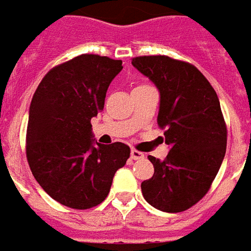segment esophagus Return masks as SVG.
I'll use <instances>...</instances> for the list:
<instances>
[{"instance_id":"obj_1","label":"esophagus","mask_w":251,"mask_h":251,"mask_svg":"<svg viewBox=\"0 0 251 251\" xmlns=\"http://www.w3.org/2000/svg\"><path fill=\"white\" fill-rule=\"evenodd\" d=\"M144 157H145V154L142 152H138L135 149L131 151V159H132V160H141V159H144Z\"/></svg>"}]
</instances>
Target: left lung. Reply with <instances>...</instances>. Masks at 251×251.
<instances>
[{"label":"left lung","instance_id":"obj_1","mask_svg":"<svg viewBox=\"0 0 251 251\" xmlns=\"http://www.w3.org/2000/svg\"><path fill=\"white\" fill-rule=\"evenodd\" d=\"M132 66L160 92L157 123L167 127L170 152L149 156L154 173L141 184L145 200L166 213L196 204L210 189L226 151V127L214 88L189 63L169 56H139Z\"/></svg>","mask_w":251,"mask_h":251}]
</instances>
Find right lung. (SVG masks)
Instances as JSON below:
<instances>
[{
  "mask_svg": "<svg viewBox=\"0 0 251 251\" xmlns=\"http://www.w3.org/2000/svg\"><path fill=\"white\" fill-rule=\"evenodd\" d=\"M122 60L80 55L53 67L35 90L28 109L26 153L37 182L72 208L98 206L109 195L129 148L95 141L91 119L103 110L106 91Z\"/></svg>",
  "mask_w": 251,
  "mask_h": 251,
  "instance_id": "right-lung-1",
  "label": "right lung"
}]
</instances>
